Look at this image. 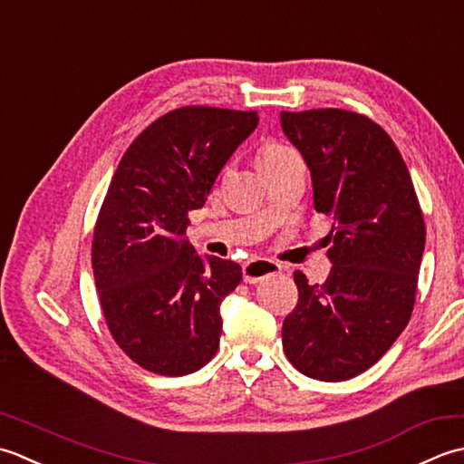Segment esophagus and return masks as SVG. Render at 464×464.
I'll return each mask as SVG.
<instances>
[{
  "label": "esophagus",
  "mask_w": 464,
  "mask_h": 464,
  "mask_svg": "<svg viewBox=\"0 0 464 464\" xmlns=\"http://www.w3.org/2000/svg\"><path fill=\"white\" fill-rule=\"evenodd\" d=\"M280 270H282V266L278 262L266 260V258H256V260H250L244 264L242 276H244V282H248V285H256V282L272 276V274H278Z\"/></svg>",
  "instance_id": "1"
}]
</instances>
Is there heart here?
<instances>
[{"instance_id": "b5f03b06", "label": "heart", "mask_w": 464, "mask_h": 464, "mask_svg": "<svg viewBox=\"0 0 464 464\" xmlns=\"http://www.w3.org/2000/svg\"><path fill=\"white\" fill-rule=\"evenodd\" d=\"M292 154H295V150L286 144H282V141H266L258 152V164L262 169H266L285 162V160Z\"/></svg>"}]
</instances>
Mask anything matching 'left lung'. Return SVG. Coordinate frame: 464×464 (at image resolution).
<instances>
[{
	"label": "left lung",
	"mask_w": 464,
	"mask_h": 464,
	"mask_svg": "<svg viewBox=\"0 0 464 464\" xmlns=\"http://www.w3.org/2000/svg\"><path fill=\"white\" fill-rule=\"evenodd\" d=\"M312 176L316 212L334 218L324 285L295 272L298 304L282 346L302 374L338 382L364 372L409 324L424 250V218L404 160L362 113L280 111Z\"/></svg>",
	"instance_id": "obj_1"
}]
</instances>
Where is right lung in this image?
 Masks as SVG:
<instances>
[{"label":"right lung","instance_id":"obj_1","mask_svg":"<svg viewBox=\"0 0 464 464\" xmlns=\"http://www.w3.org/2000/svg\"><path fill=\"white\" fill-rule=\"evenodd\" d=\"M256 126V111L172 110L131 141L111 178L93 228V280L116 344L150 372L190 374L218 351L220 304L242 268L202 258L186 238L188 214Z\"/></svg>","mask_w":464,"mask_h":464}]
</instances>
